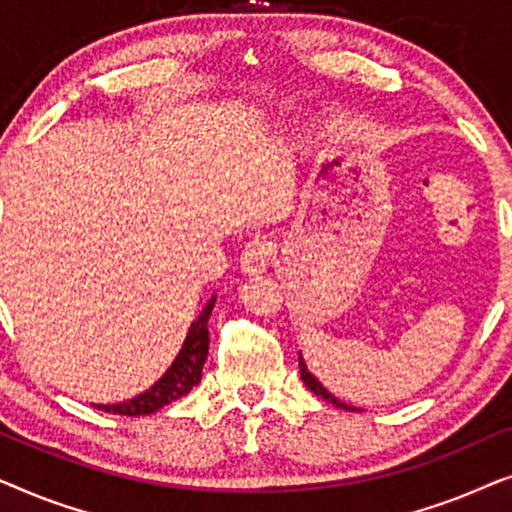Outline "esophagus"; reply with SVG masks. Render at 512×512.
I'll list each match as a JSON object with an SVG mask.
<instances>
[{
	"label": "esophagus",
	"instance_id": "1",
	"mask_svg": "<svg viewBox=\"0 0 512 512\" xmlns=\"http://www.w3.org/2000/svg\"><path fill=\"white\" fill-rule=\"evenodd\" d=\"M272 258H275V244H272L268 235H256L254 240L244 244L240 265L244 272L256 275V272H265L270 268Z\"/></svg>",
	"mask_w": 512,
	"mask_h": 512
}]
</instances>
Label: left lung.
Instances as JSON below:
<instances>
[{
  "label": "left lung",
  "mask_w": 512,
  "mask_h": 512,
  "mask_svg": "<svg viewBox=\"0 0 512 512\" xmlns=\"http://www.w3.org/2000/svg\"><path fill=\"white\" fill-rule=\"evenodd\" d=\"M298 363H300V380L305 382V387H307V389L314 391V394L324 398V401L333 403V405H338V408H345V410H352V412L356 410V408H349V405H345V403H340L338 398H335L333 394H328V391H326V389L321 387V384H319L317 377H314V375L310 373V370H307V366H305V363H303V359H300V356H298Z\"/></svg>",
  "instance_id": "8db88e82"
}]
</instances>
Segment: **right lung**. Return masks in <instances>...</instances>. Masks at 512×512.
Here are the masks:
<instances>
[{
    "instance_id": "right-lung-1",
    "label": "right lung",
    "mask_w": 512,
    "mask_h": 512,
    "mask_svg": "<svg viewBox=\"0 0 512 512\" xmlns=\"http://www.w3.org/2000/svg\"><path fill=\"white\" fill-rule=\"evenodd\" d=\"M214 298L209 300L205 310L198 319L193 321V326L188 328L186 342L181 347V352L167 373L153 384L149 391L139 394L137 398H130L125 403L116 405H97L102 412H111V415H125V417H139V415H153L165 405H170L177 398L186 396L202 377V366L207 361L209 352V331H207V319L212 314Z\"/></svg>"
}]
</instances>
